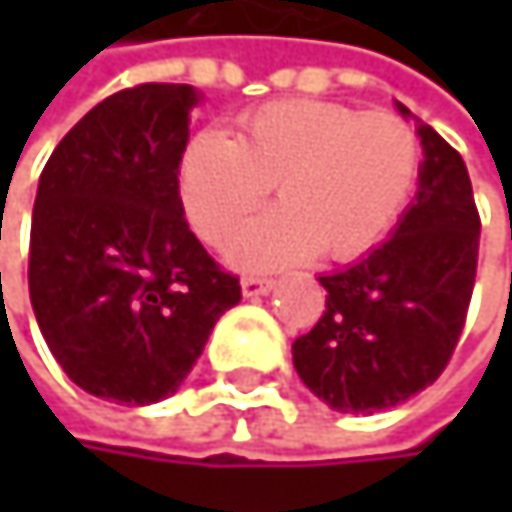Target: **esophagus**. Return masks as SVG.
<instances>
[{
  "label": "esophagus",
  "instance_id": "obj_1",
  "mask_svg": "<svg viewBox=\"0 0 512 512\" xmlns=\"http://www.w3.org/2000/svg\"><path fill=\"white\" fill-rule=\"evenodd\" d=\"M272 287H275V281H272V278H255V275L243 278V296H249V299H255V296H266Z\"/></svg>",
  "mask_w": 512,
  "mask_h": 512
}]
</instances>
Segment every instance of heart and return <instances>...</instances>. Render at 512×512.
I'll return each instance as SVG.
<instances>
[{
	"mask_svg": "<svg viewBox=\"0 0 512 512\" xmlns=\"http://www.w3.org/2000/svg\"><path fill=\"white\" fill-rule=\"evenodd\" d=\"M418 177V139L406 121L320 103L278 100L249 112L237 139L198 133L180 156L177 189L195 234L222 246L263 204L228 257L243 269H281L323 252L356 260L385 240Z\"/></svg>",
	"mask_w": 512,
	"mask_h": 512,
	"instance_id": "obj_1",
	"label": "heart"
}]
</instances>
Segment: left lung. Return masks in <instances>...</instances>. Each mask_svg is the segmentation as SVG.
Listing matches in <instances>:
<instances>
[{"mask_svg": "<svg viewBox=\"0 0 512 512\" xmlns=\"http://www.w3.org/2000/svg\"><path fill=\"white\" fill-rule=\"evenodd\" d=\"M400 115H412L397 103ZM418 192L391 240L320 275L326 311L293 341L299 379L338 412L391 409L439 379L465 326L480 216L462 156L427 124Z\"/></svg>", "mask_w": 512, "mask_h": 512, "instance_id": "left-lung-1", "label": "left lung"}]
</instances>
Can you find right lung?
Segmentation results:
<instances>
[{"label": "right lung", "instance_id": "obj_1", "mask_svg": "<svg viewBox=\"0 0 512 512\" xmlns=\"http://www.w3.org/2000/svg\"><path fill=\"white\" fill-rule=\"evenodd\" d=\"M192 85L145 82L97 103L52 151L32 210L29 296L64 373L148 406L180 388L240 302L183 219L177 171Z\"/></svg>", "mask_w": 512, "mask_h": 512}]
</instances>
